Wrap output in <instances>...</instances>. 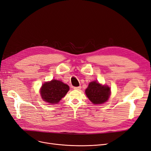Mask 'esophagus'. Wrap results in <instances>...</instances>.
<instances>
[{
  "instance_id": "obj_1",
  "label": "esophagus",
  "mask_w": 151,
  "mask_h": 151,
  "mask_svg": "<svg viewBox=\"0 0 151 151\" xmlns=\"http://www.w3.org/2000/svg\"><path fill=\"white\" fill-rule=\"evenodd\" d=\"M74 89L76 90H80L81 89V86H78V87H74Z\"/></svg>"
}]
</instances>
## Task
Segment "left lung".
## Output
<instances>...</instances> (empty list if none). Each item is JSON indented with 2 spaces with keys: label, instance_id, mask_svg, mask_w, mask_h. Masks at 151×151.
<instances>
[{
  "label": "left lung",
  "instance_id": "8db88e82",
  "mask_svg": "<svg viewBox=\"0 0 151 151\" xmlns=\"http://www.w3.org/2000/svg\"><path fill=\"white\" fill-rule=\"evenodd\" d=\"M86 94L93 104H102L106 102L110 95V88L102 86L96 81L91 82L86 89Z\"/></svg>",
  "mask_w": 151,
  "mask_h": 151
}]
</instances>
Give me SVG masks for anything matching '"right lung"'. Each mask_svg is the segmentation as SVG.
<instances>
[{"instance_id":"obj_1","label":"right lung","mask_w":151,"mask_h":151,"mask_svg":"<svg viewBox=\"0 0 151 151\" xmlns=\"http://www.w3.org/2000/svg\"><path fill=\"white\" fill-rule=\"evenodd\" d=\"M68 90L69 87L68 85L60 81L53 79L43 84L41 89V96L47 103L55 104L65 96Z\"/></svg>"}]
</instances>
